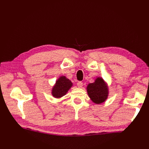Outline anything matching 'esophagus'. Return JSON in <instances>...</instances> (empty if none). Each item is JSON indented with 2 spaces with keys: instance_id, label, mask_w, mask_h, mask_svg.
<instances>
[{
  "instance_id": "esophagus-1",
  "label": "esophagus",
  "mask_w": 149,
  "mask_h": 149,
  "mask_svg": "<svg viewBox=\"0 0 149 149\" xmlns=\"http://www.w3.org/2000/svg\"><path fill=\"white\" fill-rule=\"evenodd\" d=\"M83 85V84L81 81H78L77 83V86H78V88H82Z\"/></svg>"
}]
</instances>
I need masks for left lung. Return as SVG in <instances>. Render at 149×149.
Returning <instances> with one entry per match:
<instances>
[{
	"label": "left lung",
	"instance_id": "1",
	"mask_svg": "<svg viewBox=\"0 0 149 149\" xmlns=\"http://www.w3.org/2000/svg\"><path fill=\"white\" fill-rule=\"evenodd\" d=\"M87 92L90 99L96 104L104 102L108 96V88L101 78H97L94 83L89 84Z\"/></svg>",
	"mask_w": 149,
	"mask_h": 149
}]
</instances>
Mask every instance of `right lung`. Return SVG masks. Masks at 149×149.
Masks as SVG:
<instances>
[{
	"label": "right lung",
	"mask_w": 149,
	"mask_h": 149,
	"mask_svg": "<svg viewBox=\"0 0 149 149\" xmlns=\"http://www.w3.org/2000/svg\"><path fill=\"white\" fill-rule=\"evenodd\" d=\"M73 85L71 81L65 76H61L56 81L52 89V95L56 98L65 96Z\"/></svg>",
	"instance_id": "add662e5"
}]
</instances>
